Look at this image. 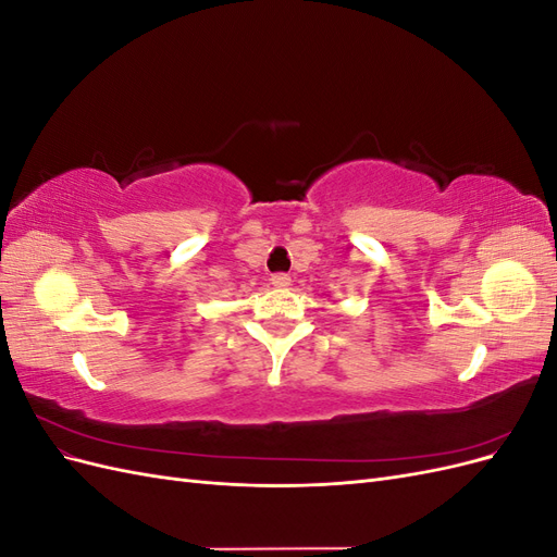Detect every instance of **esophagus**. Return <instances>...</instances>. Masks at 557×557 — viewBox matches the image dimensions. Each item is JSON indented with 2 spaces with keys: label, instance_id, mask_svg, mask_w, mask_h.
Here are the masks:
<instances>
[{
  "label": "esophagus",
  "instance_id": "34e87169",
  "mask_svg": "<svg viewBox=\"0 0 557 557\" xmlns=\"http://www.w3.org/2000/svg\"><path fill=\"white\" fill-rule=\"evenodd\" d=\"M269 281H272L274 288H288V285H290L288 274H272V278H269Z\"/></svg>",
  "mask_w": 557,
  "mask_h": 557
}]
</instances>
